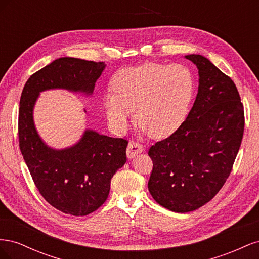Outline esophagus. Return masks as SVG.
Masks as SVG:
<instances>
[{"instance_id": "esophagus-1", "label": "esophagus", "mask_w": 259, "mask_h": 259, "mask_svg": "<svg viewBox=\"0 0 259 259\" xmlns=\"http://www.w3.org/2000/svg\"><path fill=\"white\" fill-rule=\"evenodd\" d=\"M144 150H145L144 146H142V145L138 144V143H135V142H131L128 144V146H127V149H126L127 158L128 159H133L138 153L144 152Z\"/></svg>"}]
</instances>
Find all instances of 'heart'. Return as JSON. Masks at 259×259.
I'll use <instances>...</instances> for the list:
<instances>
[{
    "label": "heart",
    "mask_w": 259,
    "mask_h": 259,
    "mask_svg": "<svg viewBox=\"0 0 259 259\" xmlns=\"http://www.w3.org/2000/svg\"><path fill=\"white\" fill-rule=\"evenodd\" d=\"M112 89L101 99L109 126L123 133L136 110L139 126L161 139L185 122L194 95V76L184 65L146 62L116 72Z\"/></svg>",
    "instance_id": "heart-1"
}]
</instances>
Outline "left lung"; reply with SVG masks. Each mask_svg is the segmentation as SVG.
I'll use <instances>...</instances> for the list:
<instances>
[{"label": "left lung", "mask_w": 259, "mask_h": 259, "mask_svg": "<svg viewBox=\"0 0 259 259\" xmlns=\"http://www.w3.org/2000/svg\"><path fill=\"white\" fill-rule=\"evenodd\" d=\"M198 68L194 104L174 134L149 149L153 168L149 192L176 213L200 208L229 177L244 132L236 84L202 55H187Z\"/></svg>", "instance_id": "8db88e82"}]
</instances>
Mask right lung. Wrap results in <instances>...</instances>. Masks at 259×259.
<instances>
[{"mask_svg":"<svg viewBox=\"0 0 259 259\" xmlns=\"http://www.w3.org/2000/svg\"><path fill=\"white\" fill-rule=\"evenodd\" d=\"M105 68V62L58 58L29 77L20 97L18 135L23 160L42 197L73 216L89 215L104 204L111 178L126 162L128 143L86 128L74 145L52 148L38 135L33 110L40 94L49 90L91 96Z\"/></svg>","mask_w":259,"mask_h":259,"instance_id":"obj_1","label":"right lung"}]
</instances>
